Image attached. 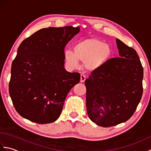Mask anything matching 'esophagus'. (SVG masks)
<instances>
[{"label":"esophagus","mask_w":151,"mask_h":151,"mask_svg":"<svg viewBox=\"0 0 151 151\" xmlns=\"http://www.w3.org/2000/svg\"><path fill=\"white\" fill-rule=\"evenodd\" d=\"M86 76L84 75H81V82H84L86 81Z\"/></svg>","instance_id":"obj_1"}]
</instances>
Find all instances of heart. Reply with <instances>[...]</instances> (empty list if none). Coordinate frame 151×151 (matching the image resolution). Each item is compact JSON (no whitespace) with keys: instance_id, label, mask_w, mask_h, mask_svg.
<instances>
[{"instance_id":"heart-1","label":"heart","mask_w":151,"mask_h":151,"mask_svg":"<svg viewBox=\"0 0 151 151\" xmlns=\"http://www.w3.org/2000/svg\"><path fill=\"white\" fill-rule=\"evenodd\" d=\"M111 54L112 48L110 44L98 38H87L74 46V52L66 50L64 53V60L69 68H77L80 61L83 62L86 70L93 72L107 63Z\"/></svg>"}]
</instances>
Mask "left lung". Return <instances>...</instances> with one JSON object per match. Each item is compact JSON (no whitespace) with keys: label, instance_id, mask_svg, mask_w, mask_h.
Listing matches in <instances>:
<instances>
[{"label":"left lung","instance_id":"1","mask_svg":"<svg viewBox=\"0 0 151 151\" xmlns=\"http://www.w3.org/2000/svg\"><path fill=\"white\" fill-rule=\"evenodd\" d=\"M121 58L108 60L86 80L89 119L109 127L129 120L143 94V69L136 51L116 39Z\"/></svg>","mask_w":151,"mask_h":151}]
</instances>
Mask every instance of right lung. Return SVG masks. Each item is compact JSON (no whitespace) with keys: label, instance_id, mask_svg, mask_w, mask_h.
I'll return each mask as SVG.
<instances>
[{"label":"right lung","instance_id":"right-lung-1","mask_svg":"<svg viewBox=\"0 0 151 151\" xmlns=\"http://www.w3.org/2000/svg\"><path fill=\"white\" fill-rule=\"evenodd\" d=\"M80 27H49L19 45L13 61L9 93L19 114L39 124L53 123L81 75L64 68V49Z\"/></svg>","mask_w":151,"mask_h":151}]
</instances>
